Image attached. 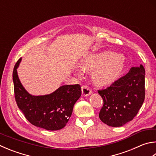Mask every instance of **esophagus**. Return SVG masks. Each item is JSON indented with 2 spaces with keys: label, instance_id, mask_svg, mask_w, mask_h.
<instances>
[{
  "label": "esophagus",
  "instance_id": "1",
  "mask_svg": "<svg viewBox=\"0 0 156 156\" xmlns=\"http://www.w3.org/2000/svg\"><path fill=\"white\" fill-rule=\"evenodd\" d=\"M91 93L92 90L90 89L89 87L87 85L82 86V93H83V96H84V97H87V96L89 95Z\"/></svg>",
  "mask_w": 156,
  "mask_h": 156
}]
</instances>
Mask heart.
<instances>
[{
    "mask_svg": "<svg viewBox=\"0 0 156 156\" xmlns=\"http://www.w3.org/2000/svg\"><path fill=\"white\" fill-rule=\"evenodd\" d=\"M81 65L84 70H94L93 79L100 85H107L117 80L126 67L122 56L111 51L89 54L82 60Z\"/></svg>",
    "mask_w": 156,
    "mask_h": 156,
    "instance_id": "heart-1",
    "label": "heart"
}]
</instances>
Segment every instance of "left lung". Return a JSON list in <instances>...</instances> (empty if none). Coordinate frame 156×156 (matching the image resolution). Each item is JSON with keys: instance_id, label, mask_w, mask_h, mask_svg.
Segmentation results:
<instances>
[{"instance_id": "8db88e82", "label": "left lung", "mask_w": 156, "mask_h": 156, "mask_svg": "<svg viewBox=\"0 0 156 156\" xmlns=\"http://www.w3.org/2000/svg\"><path fill=\"white\" fill-rule=\"evenodd\" d=\"M145 75L142 65L132 67L110 87L98 90L104 101L99 114L103 123L120 127L136 117L145 100Z\"/></svg>"}]
</instances>
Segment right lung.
<instances>
[{"instance_id":"right-lung-1","label":"right lung","mask_w":156,"mask_h":156,"mask_svg":"<svg viewBox=\"0 0 156 156\" xmlns=\"http://www.w3.org/2000/svg\"><path fill=\"white\" fill-rule=\"evenodd\" d=\"M21 58L13 68L14 95L18 108L29 122L46 130H58L66 126L73 108L81 96L80 84L63 85L49 95L29 94L19 80L17 68Z\"/></svg>"}]
</instances>
